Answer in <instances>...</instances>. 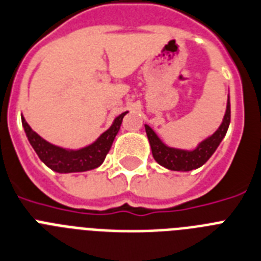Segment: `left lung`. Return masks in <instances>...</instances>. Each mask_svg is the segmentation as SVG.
<instances>
[{
	"instance_id": "1",
	"label": "left lung",
	"mask_w": 261,
	"mask_h": 261,
	"mask_svg": "<svg viewBox=\"0 0 261 261\" xmlns=\"http://www.w3.org/2000/svg\"><path fill=\"white\" fill-rule=\"evenodd\" d=\"M229 123L230 103L229 99H228L226 111L225 115H224V119H222V123L220 124V127L217 128L215 134H212L211 137H207L206 139L200 142L196 149L182 150L175 149V147H169V146L165 145L164 142L161 141L151 127L145 124V128L147 138H149L152 156H154V160L161 166L174 171H190L202 166L213 155V152L216 151V149L219 147V145L221 143L224 137H225Z\"/></svg>"
}]
</instances>
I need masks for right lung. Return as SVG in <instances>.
<instances>
[{
	"mask_svg": "<svg viewBox=\"0 0 261 261\" xmlns=\"http://www.w3.org/2000/svg\"><path fill=\"white\" fill-rule=\"evenodd\" d=\"M126 114L127 111L116 116L109 130L105 131L94 143L79 150L63 149L56 145H52L32 130L22 115H21V122H22L28 141L46 166L57 173H80V171L96 169L103 164Z\"/></svg>",
	"mask_w": 261,
	"mask_h": 261,
	"instance_id": "1",
	"label": "right lung"
}]
</instances>
